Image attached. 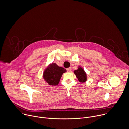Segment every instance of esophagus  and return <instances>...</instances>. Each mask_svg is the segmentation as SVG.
Listing matches in <instances>:
<instances>
[{
    "label": "esophagus",
    "instance_id": "esophagus-1",
    "mask_svg": "<svg viewBox=\"0 0 129 129\" xmlns=\"http://www.w3.org/2000/svg\"><path fill=\"white\" fill-rule=\"evenodd\" d=\"M71 70H72V68H69L67 69V71L68 72H70L71 71Z\"/></svg>",
    "mask_w": 129,
    "mask_h": 129
}]
</instances>
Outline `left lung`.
Wrapping results in <instances>:
<instances>
[{
  "instance_id": "obj_1",
  "label": "left lung",
  "mask_w": 129,
  "mask_h": 129,
  "mask_svg": "<svg viewBox=\"0 0 129 129\" xmlns=\"http://www.w3.org/2000/svg\"><path fill=\"white\" fill-rule=\"evenodd\" d=\"M74 73L80 82L83 83L86 81V74L82 68H79L78 70L74 71Z\"/></svg>"
}]
</instances>
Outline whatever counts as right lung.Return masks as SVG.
Returning <instances> with one entry per match:
<instances>
[{"mask_svg":"<svg viewBox=\"0 0 129 129\" xmlns=\"http://www.w3.org/2000/svg\"><path fill=\"white\" fill-rule=\"evenodd\" d=\"M67 70L63 68L58 67L56 63L50 64L44 72V79L50 85H57L63 73Z\"/></svg>","mask_w":129,"mask_h":129,"instance_id":"obj_1","label":"right lung"}]
</instances>
